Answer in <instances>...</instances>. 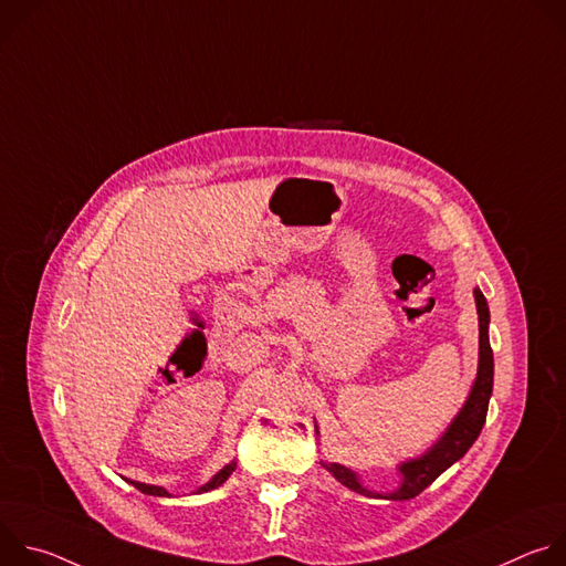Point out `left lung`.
<instances>
[{
  "label": "left lung",
  "instance_id": "left-lung-1",
  "mask_svg": "<svg viewBox=\"0 0 566 566\" xmlns=\"http://www.w3.org/2000/svg\"><path fill=\"white\" fill-rule=\"evenodd\" d=\"M474 302H476V315H479V365H476V378L472 382V389L463 402V408L454 417V421L448 426L443 437L421 457L402 461L398 465V472L402 474L400 486L391 493H371L367 491L358 474L340 463H325V465L340 483L360 495L367 497H385V500H412L419 493H423L430 483L446 472L454 461H459L470 446L476 441L483 423H486V412H489V400L493 394V349L489 340V322H491V311L489 302L483 297L479 289H474ZM317 430V428H315Z\"/></svg>",
  "mask_w": 566,
  "mask_h": 566
}]
</instances>
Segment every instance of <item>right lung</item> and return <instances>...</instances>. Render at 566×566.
<instances>
[{
  "label": "right lung",
  "mask_w": 566,
  "mask_h": 566,
  "mask_svg": "<svg viewBox=\"0 0 566 566\" xmlns=\"http://www.w3.org/2000/svg\"><path fill=\"white\" fill-rule=\"evenodd\" d=\"M237 468V463L234 461H230L228 465H223L208 483H203V486L197 491V493H208V491H212V489H217V486H221V483L232 474V470ZM134 489H138L140 493H145V495H154V497H170V493L166 491V489H160V486H149V483H140V481H129Z\"/></svg>",
  "instance_id": "add662e5"
}]
</instances>
